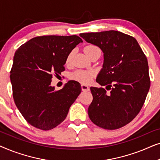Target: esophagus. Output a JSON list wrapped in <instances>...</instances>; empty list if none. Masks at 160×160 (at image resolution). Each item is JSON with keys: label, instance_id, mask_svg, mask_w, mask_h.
Listing matches in <instances>:
<instances>
[{"label": "esophagus", "instance_id": "34e87169", "mask_svg": "<svg viewBox=\"0 0 160 160\" xmlns=\"http://www.w3.org/2000/svg\"><path fill=\"white\" fill-rule=\"evenodd\" d=\"M82 91H87L89 89V87L87 86V85H85V84H82Z\"/></svg>", "mask_w": 160, "mask_h": 160}]
</instances>
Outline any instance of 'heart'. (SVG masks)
<instances>
[{"mask_svg": "<svg viewBox=\"0 0 160 160\" xmlns=\"http://www.w3.org/2000/svg\"><path fill=\"white\" fill-rule=\"evenodd\" d=\"M98 48L94 45H89L87 46L84 48V52L86 54L89 53L92 50L97 49ZM71 58V54H69L67 58V62H69ZM95 73L93 71H90V70H78L74 72V73L71 75V78L73 80L78 81L83 84H89L92 82L93 78L95 77Z\"/></svg>", "mask_w": 160, "mask_h": 160, "instance_id": "1", "label": "heart"}]
</instances>
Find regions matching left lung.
<instances>
[{
	"label": "left lung",
	"mask_w": 160,
	"mask_h": 160,
	"mask_svg": "<svg viewBox=\"0 0 160 160\" xmlns=\"http://www.w3.org/2000/svg\"><path fill=\"white\" fill-rule=\"evenodd\" d=\"M103 52L97 82L104 88L90 87L92 102L89 117L96 125L116 130L132 121L141 111L150 88L147 58L136 39L116 30L80 33Z\"/></svg>",
	"instance_id": "left-lung-1"
}]
</instances>
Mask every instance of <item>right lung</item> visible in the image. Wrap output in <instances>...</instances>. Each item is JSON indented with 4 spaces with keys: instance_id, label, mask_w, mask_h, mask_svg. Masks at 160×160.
Listing matches in <instances>:
<instances>
[{
    "instance_id": "obj_1",
    "label": "right lung",
    "mask_w": 160,
    "mask_h": 160,
    "mask_svg": "<svg viewBox=\"0 0 160 160\" xmlns=\"http://www.w3.org/2000/svg\"><path fill=\"white\" fill-rule=\"evenodd\" d=\"M82 39L77 36H43L30 39L15 52L10 71L13 98L26 121L43 130L64 121L82 91L80 84L69 81L60 90L51 86L53 74L65 71L72 50Z\"/></svg>"
}]
</instances>
